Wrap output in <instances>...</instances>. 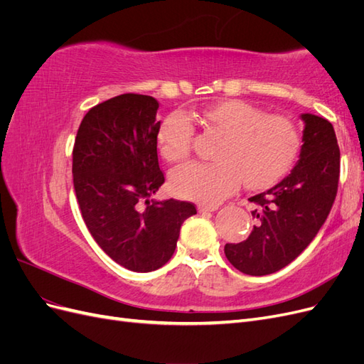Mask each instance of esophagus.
Listing matches in <instances>:
<instances>
[{
  "instance_id": "esophagus-1",
  "label": "esophagus",
  "mask_w": 364,
  "mask_h": 364,
  "mask_svg": "<svg viewBox=\"0 0 364 364\" xmlns=\"http://www.w3.org/2000/svg\"><path fill=\"white\" fill-rule=\"evenodd\" d=\"M218 209V205L217 203H200L199 205V213H213V211H217Z\"/></svg>"
}]
</instances>
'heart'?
<instances>
[{
  "mask_svg": "<svg viewBox=\"0 0 364 364\" xmlns=\"http://www.w3.org/2000/svg\"><path fill=\"white\" fill-rule=\"evenodd\" d=\"M206 129L223 135L214 162H190L170 174L171 190L182 197L217 203L232 194L241 182L262 188L289 171L301 146V135L287 117L266 114L241 100H226L206 107L200 115ZM196 129L182 112L164 119L158 144L168 162L190 156Z\"/></svg>",
  "mask_w": 364,
  "mask_h": 364,
  "instance_id": "obj_1",
  "label": "heart"
}]
</instances>
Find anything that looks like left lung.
I'll list each match as a JSON object with an SVG mask.
<instances>
[{"label":"left lung","mask_w":364,"mask_h":364,"mask_svg":"<svg viewBox=\"0 0 364 364\" xmlns=\"http://www.w3.org/2000/svg\"><path fill=\"white\" fill-rule=\"evenodd\" d=\"M305 123L299 161L291 173L266 193L250 197L258 220L247 240L228 243L235 269L264 277L290 264L311 243L331 211L340 178V149L328 119L301 115Z\"/></svg>","instance_id":"1"}]
</instances>
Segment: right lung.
I'll list each match as a JSON object with an SVG mask.
<instances>
[{
	"label": "right lung",
	"mask_w": 364,
	"mask_h": 364,
	"mask_svg": "<svg viewBox=\"0 0 364 364\" xmlns=\"http://www.w3.org/2000/svg\"><path fill=\"white\" fill-rule=\"evenodd\" d=\"M156 98L121 94L91 107L73 149V182L83 222L95 243L134 272L162 267L181 226L197 214L183 200L151 199L165 182L158 159Z\"/></svg>",
	"instance_id": "right-lung-1"
}]
</instances>
